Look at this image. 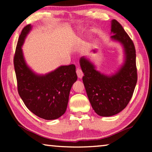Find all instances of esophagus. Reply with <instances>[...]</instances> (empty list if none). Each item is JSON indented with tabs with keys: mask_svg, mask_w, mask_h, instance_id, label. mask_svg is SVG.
<instances>
[{
	"mask_svg": "<svg viewBox=\"0 0 152 152\" xmlns=\"http://www.w3.org/2000/svg\"><path fill=\"white\" fill-rule=\"evenodd\" d=\"M76 74H77V76H78L79 78H82V76H84V74H83V72H82V71L80 68H77Z\"/></svg>",
	"mask_w": 152,
	"mask_h": 152,
	"instance_id": "1",
	"label": "esophagus"
}]
</instances>
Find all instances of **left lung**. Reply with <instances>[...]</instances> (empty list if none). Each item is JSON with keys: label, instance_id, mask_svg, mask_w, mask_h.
<instances>
[{"label": "left lung", "instance_id": "1", "mask_svg": "<svg viewBox=\"0 0 152 152\" xmlns=\"http://www.w3.org/2000/svg\"><path fill=\"white\" fill-rule=\"evenodd\" d=\"M110 38L121 43L124 48L125 63L117 73L107 76L95 70L94 64L82 57L80 64L87 96L92 109L102 117L113 116L127 107L133 96L137 81L135 45L122 25L111 21Z\"/></svg>", "mask_w": 152, "mask_h": 152}]
</instances>
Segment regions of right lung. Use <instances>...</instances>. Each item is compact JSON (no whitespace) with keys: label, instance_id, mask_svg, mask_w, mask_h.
<instances>
[{"label":"right lung","instance_id":"1","mask_svg":"<svg viewBox=\"0 0 152 152\" xmlns=\"http://www.w3.org/2000/svg\"><path fill=\"white\" fill-rule=\"evenodd\" d=\"M31 29V25L23 29L14 56L18 92L33 114L45 120L56 119L66 110L71 88L77 80L76 66H61L45 75L33 72L25 62L21 49Z\"/></svg>","mask_w":152,"mask_h":152}]
</instances>
